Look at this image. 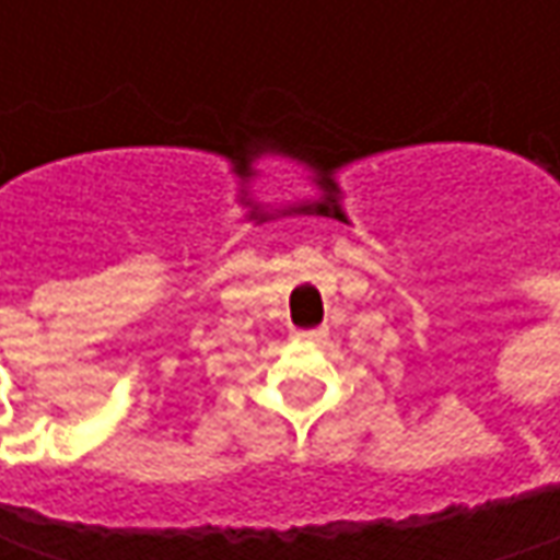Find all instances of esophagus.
<instances>
[{
    "label": "esophagus",
    "instance_id": "obj_1",
    "mask_svg": "<svg viewBox=\"0 0 560 560\" xmlns=\"http://www.w3.org/2000/svg\"><path fill=\"white\" fill-rule=\"evenodd\" d=\"M299 342H324L327 339V327H314V330H295Z\"/></svg>",
    "mask_w": 560,
    "mask_h": 560
}]
</instances>
